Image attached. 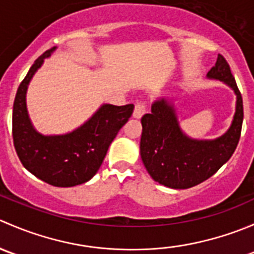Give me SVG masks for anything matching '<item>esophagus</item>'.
I'll use <instances>...</instances> for the list:
<instances>
[{"label": "esophagus", "instance_id": "1", "mask_svg": "<svg viewBox=\"0 0 254 254\" xmlns=\"http://www.w3.org/2000/svg\"><path fill=\"white\" fill-rule=\"evenodd\" d=\"M145 113H146V104L143 103V102H139V103L135 104L134 113H132V117H134L135 119H140Z\"/></svg>", "mask_w": 254, "mask_h": 254}]
</instances>
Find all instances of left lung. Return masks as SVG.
<instances>
[{"mask_svg":"<svg viewBox=\"0 0 254 254\" xmlns=\"http://www.w3.org/2000/svg\"><path fill=\"white\" fill-rule=\"evenodd\" d=\"M209 79L224 82L236 94V111L225 134L212 140L193 139L182 130L171 98L153 101L151 113L141 118L140 155L155 182L172 189H187L206 181L230 160L236 150L243 122L242 97L230 66L219 54Z\"/></svg>","mask_w":254,"mask_h":254,"instance_id":"8db88e82","label":"left lung"}]
</instances>
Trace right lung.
Listing matches in <instances>:
<instances>
[{
    "label": "right lung",
    "mask_w": 254,
    "mask_h": 254,
    "mask_svg": "<svg viewBox=\"0 0 254 254\" xmlns=\"http://www.w3.org/2000/svg\"><path fill=\"white\" fill-rule=\"evenodd\" d=\"M56 47L35 60L18 87L12 114L14 148L25 170L54 187L86 183L101 167L109 145L131 117L134 106L102 104L77 129L61 135H44L32 124L27 109V89L33 76Z\"/></svg>",
    "instance_id": "right-lung-1"
}]
</instances>
